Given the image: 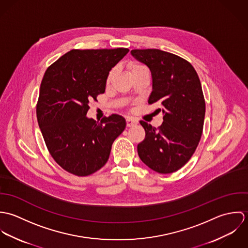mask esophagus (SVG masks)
<instances>
[{
    "mask_svg": "<svg viewBox=\"0 0 248 248\" xmlns=\"http://www.w3.org/2000/svg\"><path fill=\"white\" fill-rule=\"evenodd\" d=\"M138 120L137 119H135V118H133V117H128L127 119H126V123H127V127H133V126H135V125H137L138 124Z\"/></svg>",
    "mask_w": 248,
    "mask_h": 248,
    "instance_id": "obj_1",
    "label": "esophagus"
}]
</instances>
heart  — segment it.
<instances>
[{"label": "heart", "mask_w": 248, "mask_h": 248, "mask_svg": "<svg viewBox=\"0 0 248 248\" xmlns=\"http://www.w3.org/2000/svg\"><path fill=\"white\" fill-rule=\"evenodd\" d=\"M129 69H130V72H131V73H133V72H135V71L144 70V69H146V68H144L143 66H141V65H139V64H131V65L129 66ZM112 75H113V71L109 72V74H108V82H109V80L111 79Z\"/></svg>", "instance_id": "obj_1"}]
</instances>
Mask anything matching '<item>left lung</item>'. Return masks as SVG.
I'll return each mask as SVG.
<instances>
[{"instance_id":"left-lung-1","label":"left lung","mask_w":248,"mask_h":248,"mask_svg":"<svg viewBox=\"0 0 248 248\" xmlns=\"http://www.w3.org/2000/svg\"><path fill=\"white\" fill-rule=\"evenodd\" d=\"M131 54L152 74L148 103L159 102L158 129L140 121L145 139L138 145L143 163L160 174L174 173L195 153L202 138L205 101L197 71L186 60L160 49H134Z\"/></svg>"}]
</instances>
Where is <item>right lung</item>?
<instances>
[{
    "instance_id": "add662e5",
    "label": "right lung",
    "mask_w": 248,
    "mask_h": 248,
    "mask_svg": "<svg viewBox=\"0 0 248 248\" xmlns=\"http://www.w3.org/2000/svg\"><path fill=\"white\" fill-rule=\"evenodd\" d=\"M128 48L72 49L45 72L36 107L37 120L54 160L78 177L106 164L111 145L126 128L118 114L100 122L87 116L90 100L104 93L110 70Z\"/></svg>"
}]
</instances>
